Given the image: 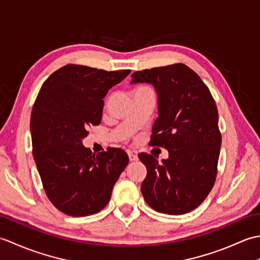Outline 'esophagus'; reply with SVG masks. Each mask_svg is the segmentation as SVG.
Listing matches in <instances>:
<instances>
[{
    "mask_svg": "<svg viewBox=\"0 0 260 260\" xmlns=\"http://www.w3.org/2000/svg\"><path fill=\"white\" fill-rule=\"evenodd\" d=\"M127 154H128V157H129V161H131V162H133V161H137V158H139V157H137V155H136L135 153L131 152V151L127 152Z\"/></svg>",
    "mask_w": 260,
    "mask_h": 260,
    "instance_id": "1",
    "label": "esophagus"
}]
</instances>
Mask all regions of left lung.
Instances as JSON below:
<instances>
[{
	"instance_id": "1",
	"label": "left lung",
	"mask_w": 260,
	"mask_h": 260,
	"mask_svg": "<svg viewBox=\"0 0 260 260\" xmlns=\"http://www.w3.org/2000/svg\"><path fill=\"white\" fill-rule=\"evenodd\" d=\"M139 82L154 86L157 95L150 144L169 151L162 163L139 154L147 170L142 194L157 212L187 213L204 201L217 176L221 147L217 106L200 77L183 63L136 71L131 85Z\"/></svg>"
}]
</instances>
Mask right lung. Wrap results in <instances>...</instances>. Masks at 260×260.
<instances>
[{
    "label": "right lung",
    "mask_w": 260,
    "mask_h": 260,
    "mask_svg": "<svg viewBox=\"0 0 260 260\" xmlns=\"http://www.w3.org/2000/svg\"><path fill=\"white\" fill-rule=\"evenodd\" d=\"M129 73L67 64L43 82L36 99L30 121L33 158L49 200L66 214L101 211L128 164L121 148L92 154L82 140L101 123L108 90Z\"/></svg>",
    "instance_id": "right-lung-1"
}]
</instances>
